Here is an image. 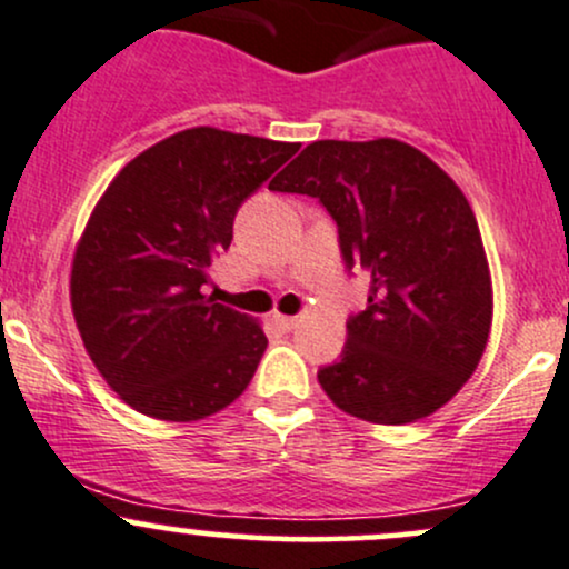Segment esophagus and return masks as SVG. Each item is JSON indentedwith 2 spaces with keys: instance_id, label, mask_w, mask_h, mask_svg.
<instances>
[{
  "instance_id": "34e87169",
  "label": "esophagus",
  "mask_w": 569,
  "mask_h": 569,
  "mask_svg": "<svg viewBox=\"0 0 569 569\" xmlns=\"http://www.w3.org/2000/svg\"><path fill=\"white\" fill-rule=\"evenodd\" d=\"M272 321L278 323V327L283 329V332H291V329H295L297 323H299V318H297V316H280V313H274Z\"/></svg>"
}]
</instances>
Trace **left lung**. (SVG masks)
<instances>
[{
	"instance_id": "left-lung-1",
	"label": "left lung",
	"mask_w": 569,
	"mask_h": 569,
	"mask_svg": "<svg viewBox=\"0 0 569 569\" xmlns=\"http://www.w3.org/2000/svg\"><path fill=\"white\" fill-rule=\"evenodd\" d=\"M270 189L318 199L346 270L370 274L340 359L318 370L327 397L372 423L442 408L476 372L491 329L489 261L459 186L413 146L380 137L310 142Z\"/></svg>"
}]
</instances>
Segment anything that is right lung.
Instances as JSON below:
<instances>
[{
  "label": "right lung",
  "mask_w": 569,
  "mask_h": 569,
  "mask_svg": "<svg viewBox=\"0 0 569 569\" xmlns=\"http://www.w3.org/2000/svg\"><path fill=\"white\" fill-rule=\"evenodd\" d=\"M299 142L197 127L129 161L72 261V313L108 386L140 413L199 421L251 383L267 337L204 297L234 216Z\"/></svg>",
  "instance_id": "obj_1"
}]
</instances>
